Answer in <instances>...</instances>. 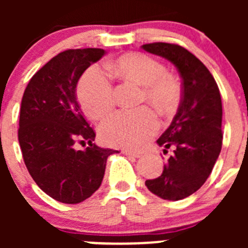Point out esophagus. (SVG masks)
<instances>
[{
    "instance_id": "esophagus-1",
    "label": "esophagus",
    "mask_w": 248,
    "mask_h": 248,
    "mask_svg": "<svg viewBox=\"0 0 248 248\" xmlns=\"http://www.w3.org/2000/svg\"><path fill=\"white\" fill-rule=\"evenodd\" d=\"M124 155H127V156H132V157H136V158H139V157H141L142 155L140 154V152H134V151H131V150H124Z\"/></svg>"
}]
</instances>
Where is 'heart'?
<instances>
[{
  "label": "heart",
  "instance_id": "obj_1",
  "mask_svg": "<svg viewBox=\"0 0 248 248\" xmlns=\"http://www.w3.org/2000/svg\"><path fill=\"white\" fill-rule=\"evenodd\" d=\"M107 68L120 79L142 86L141 99L158 112H174L181 101V85L176 77L167 73L166 67L154 57L142 52H127L107 64ZM77 97L85 114L99 120L114 107L112 87L98 66H91L78 81ZM158 122L151 109L119 111L108 117L99 127V136L112 146L139 149L152 138Z\"/></svg>",
  "mask_w": 248,
  "mask_h": 248
}]
</instances>
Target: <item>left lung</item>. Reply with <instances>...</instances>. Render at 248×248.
I'll list each match as a JSON object with an SVG mask.
<instances>
[{"mask_svg": "<svg viewBox=\"0 0 248 248\" xmlns=\"http://www.w3.org/2000/svg\"><path fill=\"white\" fill-rule=\"evenodd\" d=\"M141 47L170 61L182 79L181 103L170 126L157 140L159 146L174 147V154L158 177L145 181L159 198L180 201L201 188L219 156L223 138L221 94L209 69L185 47L170 43Z\"/></svg>", "mask_w": 248, "mask_h": 248, "instance_id": "1", "label": "left lung"}]
</instances>
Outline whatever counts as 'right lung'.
<instances>
[{"mask_svg":"<svg viewBox=\"0 0 248 248\" xmlns=\"http://www.w3.org/2000/svg\"><path fill=\"white\" fill-rule=\"evenodd\" d=\"M106 50L69 49L44 64L21 99L19 138L24 162L39 188L55 201L78 204L99 188L107 159L116 150L93 144L96 133L77 102V84ZM77 141H87L76 150Z\"/></svg>","mask_w":248,"mask_h":248,"instance_id":"add662e5","label":"right lung"}]
</instances>
